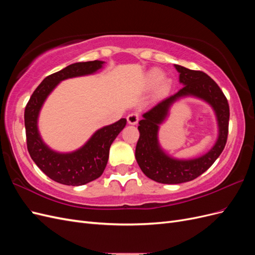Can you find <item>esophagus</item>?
<instances>
[{
  "instance_id": "1",
  "label": "esophagus",
  "mask_w": 255,
  "mask_h": 255,
  "mask_svg": "<svg viewBox=\"0 0 255 255\" xmlns=\"http://www.w3.org/2000/svg\"><path fill=\"white\" fill-rule=\"evenodd\" d=\"M127 119H128V122L129 123V125H136L138 120H139V115H138L137 113H130L128 116Z\"/></svg>"
}]
</instances>
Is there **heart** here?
<instances>
[{"mask_svg":"<svg viewBox=\"0 0 255 255\" xmlns=\"http://www.w3.org/2000/svg\"><path fill=\"white\" fill-rule=\"evenodd\" d=\"M163 79H164V74L161 73L159 70H152L148 76V83L150 86H155V85H157L158 83L163 81ZM165 89H166V86L164 84H161L159 87V90L164 91Z\"/></svg>","mask_w":255,"mask_h":255,"instance_id":"1","label":"heart"}]
</instances>
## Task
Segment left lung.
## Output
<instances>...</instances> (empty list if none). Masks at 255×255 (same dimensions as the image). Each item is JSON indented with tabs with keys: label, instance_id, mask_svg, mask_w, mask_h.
I'll list each match as a JSON object with an SVG mask.
<instances>
[{
	"label": "left lung",
	"instance_id": "8db88e82",
	"mask_svg": "<svg viewBox=\"0 0 255 255\" xmlns=\"http://www.w3.org/2000/svg\"><path fill=\"white\" fill-rule=\"evenodd\" d=\"M184 86L176 94L161 100L142 115L139 121V139L135 157L141 171L149 179L163 184H180L195 180L210 168L225 149L228 133L230 107L226 96L213 79L202 71L190 70L174 65ZM194 95L211 104L218 116L220 135L215 145L201 158L181 161L166 156L157 139L158 126L166 117L168 109L177 98Z\"/></svg>",
	"mask_w": 255,
	"mask_h": 255
}]
</instances>
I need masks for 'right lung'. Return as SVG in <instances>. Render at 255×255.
I'll list each match as a JSON object with an SVG mask.
<instances>
[{
    "label": "right lung",
    "mask_w": 255,
    "mask_h": 255,
    "mask_svg": "<svg viewBox=\"0 0 255 255\" xmlns=\"http://www.w3.org/2000/svg\"><path fill=\"white\" fill-rule=\"evenodd\" d=\"M104 61L76 63L47 76L30 96L24 111L26 145L30 157L50 179L64 185L79 186L101 176L106 167L113 141L127 125L122 118L98 129L81 149L72 153L54 152L45 145L38 132L37 119L44 100L60 81L95 73Z\"/></svg>",
    "instance_id": "obj_1"
}]
</instances>
